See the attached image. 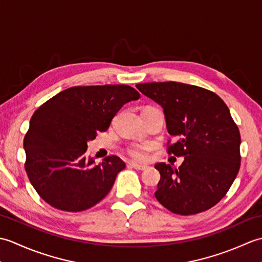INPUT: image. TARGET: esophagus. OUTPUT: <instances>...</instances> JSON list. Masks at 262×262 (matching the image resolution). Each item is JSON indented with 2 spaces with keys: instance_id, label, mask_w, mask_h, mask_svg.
<instances>
[{
  "instance_id": "obj_1",
  "label": "esophagus",
  "mask_w": 262,
  "mask_h": 262,
  "mask_svg": "<svg viewBox=\"0 0 262 262\" xmlns=\"http://www.w3.org/2000/svg\"><path fill=\"white\" fill-rule=\"evenodd\" d=\"M128 166H130V168H134L136 170H140V171H143L146 169L145 165H141V164H137V163H134V162H129L128 163Z\"/></svg>"
}]
</instances>
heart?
Returning a JSON list of instances; mask_svg holds the SVG:
<instances>
[{"label":"heart","mask_w":262,"mask_h":262,"mask_svg":"<svg viewBox=\"0 0 262 262\" xmlns=\"http://www.w3.org/2000/svg\"><path fill=\"white\" fill-rule=\"evenodd\" d=\"M149 148H151V146L148 144H133L127 148V154L133 160L146 161Z\"/></svg>","instance_id":"obj_1"}]
</instances>
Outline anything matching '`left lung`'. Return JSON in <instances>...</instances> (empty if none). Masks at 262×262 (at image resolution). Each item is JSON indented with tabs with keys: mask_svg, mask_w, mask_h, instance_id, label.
Masks as SVG:
<instances>
[{
	"mask_svg": "<svg viewBox=\"0 0 262 262\" xmlns=\"http://www.w3.org/2000/svg\"><path fill=\"white\" fill-rule=\"evenodd\" d=\"M136 88L162 105L176 142L168 154L185 157L178 169L158 163L155 197L166 209L193 215L213 207L229 191L241 165V136L225 102L216 93L180 82H151Z\"/></svg>",
	"mask_w": 262,
	"mask_h": 262,
	"instance_id": "8db88e82",
	"label": "left lung"
}]
</instances>
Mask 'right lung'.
I'll return each instance as SVG.
<instances>
[{
    "label": "right lung",
    "instance_id": "1",
    "mask_svg": "<svg viewBox=\"0 0 262 262\" xmlns=\"http://www.w3.org/2000/svg\"><path fill=\"white\" fill-rule=\"evenodd\" d=\"M125 84L73 86L42 103L26 133L25 169L47 204L64 211H82L107 196L126 164L116 157L94 165L88 142L105 132L125 103L140 99Z\"/></svg>",
    "mask_w": 262,
    "mask_h": 262
}]
</instances>
